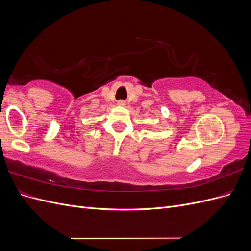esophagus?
Listing matches in <instances>:
<instances>
[{
  "mask_svg": "<svg viewBox=\"0 0 251 251\" xmlns=\"http://www.w3.org/2000/svg\"><path fill=\"white\" fill-rule=\"evenodd\" d=\"M117 104H118V105H121V107H125V105H126V101H125V100H119V101L117 102Z\"/></svg>",
  "mask_w": 251,
  "mask_h": 251,
  "instance_id": "obj_1",
  "label": "esophagus"
}]
</instances>
